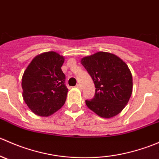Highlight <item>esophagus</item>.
<instances>
[{"instance_id": "1", "label": "esophagus", "mask_w": 159, "mask_h": 159, "mask_svg": "<svg viewBox=\"0 0 159 159\" xmlns=\"http://www.w3.org/2000/svg\"><path fill=\"white\" fill-rule=\"evenodd\" d=\"M76 88H78V89H81V84H77Z\"/></svg>"}]
</instances>
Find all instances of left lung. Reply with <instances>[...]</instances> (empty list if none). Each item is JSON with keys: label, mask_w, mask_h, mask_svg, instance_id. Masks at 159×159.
<instances>
[{"label": "left lung", "mask_w": 159, "mask_h": 159, "mask_svg": "<svg viewBox=\"0 0 159 159\" xmlns=\"http://www.w3.org/2000/svg\"><path fill=\"white\" fill-rule=\"evenodd\" d=\"M81 63L95 86V94L86 105L100 117L109 118L121 111L132 93V76L128 65L108 52L83 57Z\"/></svg>", "instance_id": "obj_1"}]
</instances>
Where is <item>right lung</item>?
Here are the masks:
<instances>
[{"instance_id": "1", "label": "right lung", "mask_w": 159, "mask_h": 159, "mask_svg": "<svg viewBox=\"0 0 159 159\" xmlns=\"http://www.w3.org/2000/svg\"><path fill=\"white\" fill-rule=\"evenodd\" d=\"M64 61L63 56L49 51L35 57L25 70L23 98L35 115L49 116L65 105L68 89L61 70Z\"/></svg>"}]
</instances>
